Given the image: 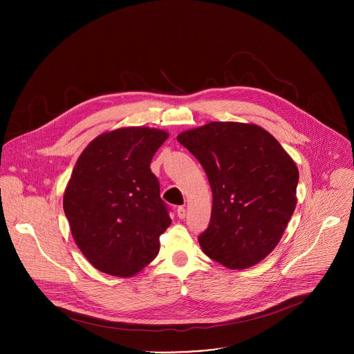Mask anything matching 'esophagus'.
<instances>
[{"label":"esophagus","instance_id":"obj_1","mask_svg":"<svg viewBox=\"0 0 354 354\" xmlns=\"http://www.w3.org/2000/svg\"><path fill=\"white\" fill-rule=\"evenodd\" d=\"M176 214H178L179 218H185V217H186V209H185L183 206L178 207V209H176Z\"/></svg>","mask_w":354,"mask_h":354}]
</instances>
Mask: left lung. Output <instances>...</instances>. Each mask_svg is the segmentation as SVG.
Listing matches in <instances>:
<instances>
[{"label":"left lung","mask_w":354,"mask_h":354,"mask_svg":"<svg viewBox=\"0 0 354 354\" xmlns=\"http://www.w3.org/2000/svg\"><path fill=\"white\" fill-rule=\"evenodd\" d=\"M178 141L205 168L212 218L198 235L205 254L228 269H248L276 248L297 205L298 169L280 142L257 124L212 122Z\"/></svg>","instance_id":"left-lung-1"}]
</instances>
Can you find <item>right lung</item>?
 Instances as JSON below:
<instances>
[{"instance_id":"add662e5","label":"right lung","mask_w":354,"mask_h":354,"mask_svg":"<svg viewBox=\"0 0 354 354\" xmlns=\"http://www.w3.org/2000/svg\"><path fill=\"white\" fill-rule=\"evenodd\" d=\"M168 133L124 127L92 140L75 162L63 207L73 238L97 270L131 277L153 262L171 225L149 164Z\"/></svg>"}]
</instances>
